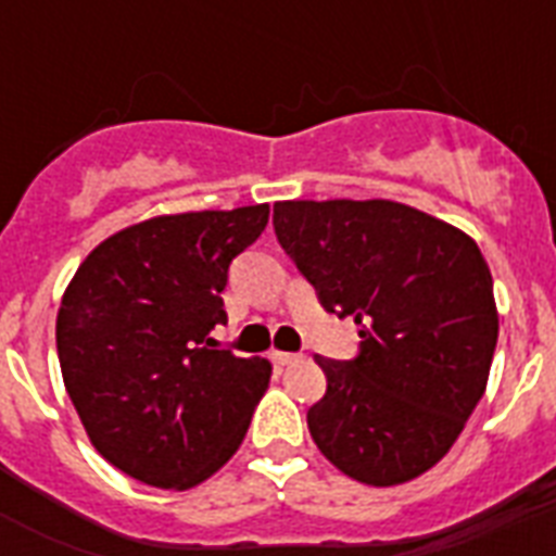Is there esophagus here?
<instances>
[{"label":"esophagus","mask_w":556,"mask_h":556,"mask_svg":"<svg viewBox=\"0 0 556 556\" xmlns=\"http://www.w3.org/2000/svg\"><path fill=\"white\" fill-rule=\"evenodd\" d=\"M270 361H274L277 366H291L300 361V355H291V352H277V349H274V352H270Z\"/></svg>","instance_id":"34e87169"}]
</instances>
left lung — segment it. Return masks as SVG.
Wrapping results in <instances>:
<instances>
[{
  "instance_id": "8db88e82",
  "label": "left lung",
  "mask_w": 556,
  "mask_h": 556,
  "mask_svg": "<svg viewBox=\"0 0 556 556\" xmlns=\"http://www.w3.org/2000/svg\"><path fill=\"white\" fill-rule=\"evenodd\" d=\"M274 230L323 308L355 317L361 334L352 361L314 357L326 371L314 444L375 488L427 473L484 395L500 338L479 244L387 199L277 201Z\"/></svg>"
}]
</instances>
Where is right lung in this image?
I'll list each match as a JSON object with an SVG mask.
<instances>
[{"label":"right lung","instance_id":"right-lung-1","mask_svg":"<svg viewBox=\"0 0 556 556\" xmlns=\"http://www.w3.org/2000/svg\"><path fill=\"white\" fill-rule=\"evenodd\" d=\"M268 204L147 218L83 260L56 312L65 392L109 465L187 491L227 465L270 364L218 346L227 268L260 239Z\"/></svg>","mask_w":556,"mask_h":556}]
</instances>
